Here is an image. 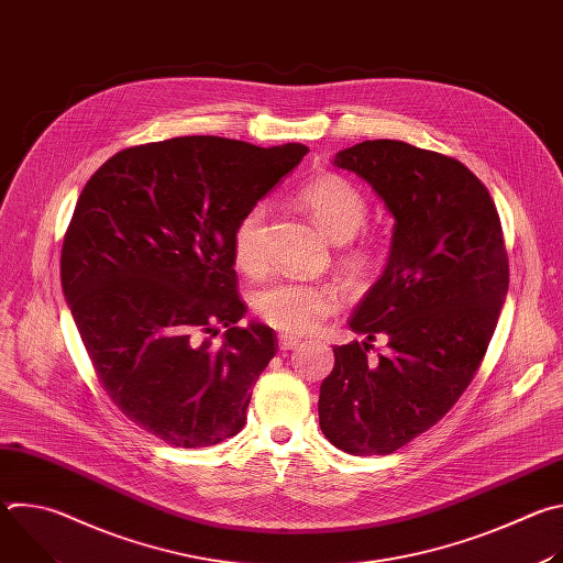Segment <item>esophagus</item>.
I'll return each mask as SVG.
<instances>
[{
  "label": "esophagus",
  "instance_id": "34e87169",
  "mask_svg": "<svg viewBox=\"0 0 563 563\" xmlns=\"http://www.w3.org/2000/svg\"><path fill=\"white\" fill-rule=\"evenodd\" d=\"M298 343H300V339L294 336V334H280L278 336V347L280 350H294Z\"/></svg>",
  "mask_w": 563,
  "mask_h": 563
}]
</instances>
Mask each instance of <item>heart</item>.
I'll list each match as a JSON object with an SVG mask.
<instances>
[{
  "mask_svg": "<svg viewBox=\"0 0 563 563\" xmlns=\"http://www.w3.org/2000/svg\"><path fill=\"white\" fill-rule=\"evenodd\" d=\"M302 207L311 213L330 238L336 243L350 240L367 218L365 196L345 178L334 174L316 176L298 191ZM265 220L267 207L263 202L250 207L233 229V263L245 272H258L265 263ZM378 256L374 240H361L345 254V263L352 272H367ZM254 309L267 325L305 334L318 328L328 316L341 307V289L328 280H298L276 278L261 285L254 291Z\"/></svg>",
  "mask_w": 563,
  "mask_h": 563,
  "instance_id": "b5f03b06",
  "label": "heart"
}]
</instances>
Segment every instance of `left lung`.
<instances>
[{
  "instance_id": "left-lung-1",
  "label": "left lung",
  "mask_w": 563,
  "mask_h": 563,
  "mask_svg": "<svg viewBox=\"0 0 563 563\" xmlns=\"http://www.w3.org/2000/svg\"><path fill=\"white\" fill-rule=\"evenodd\" d=\"M334 167L365 180L394 216L380 278L334 347L320 430L350 454H389L441 421L474 378L508 294L497 207L459 159L400 140L343 148ZM376 335L390 354L369 360Z\"/></svg>"
}]
</instances>
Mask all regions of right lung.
<instances>
[{
  "instance_id": "right-lung-1",
  "label": "right lung",
  "mask_w": 563,
  "mask_h": 563,
  "mask_svg": "<svg viewBox=\"0 0 563 563\" xmlns=\"http://www.w3.org/2000/svg\"><path fill=\"white\" fill-rule=\"evenodd\" d=\"M309 148L187 135L124 148L79 194L62 289L120 412L176 448L243 430L278 345L235 291L233 229ZM223 345L210 347L217 325Z\"/></svg>"
}]
</instances>
